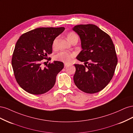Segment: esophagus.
I'll use <instances>...</instances> for the list:
<instances>
[{
	"label": "esophagus",
	"instance_id": "34e87169",
	"mask_svg": "<svg viewBox=\"0 0 133 133\" xmlns=\"http://www.w3.org/2000/svg\"><path fill=\"white\" fill-rule=\"evenodd\" d=\"M69 64H66V63L64 64V66H65V67L68 66H69Z\"/></svg>",
	"mask_w": 133,
	"mask_h": 133
}]
</instances>
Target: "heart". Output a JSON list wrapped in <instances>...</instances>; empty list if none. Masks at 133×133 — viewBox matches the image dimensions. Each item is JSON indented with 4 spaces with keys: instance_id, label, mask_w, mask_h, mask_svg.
I'll use <instances>...</instances> for the list:
<instances>
[{
    "instance_id": "obj_1",
    "label": "heart",
    "mask_w": 133,
    "mask_h": 133,
    "mask_svg": "<svg viewBox=\"0 0 133 133\" xmlns=\"http://www.w3.org/2000/svg\"><path fill=\"white\" fill-rule=\"evenodd\" d=\"M68 39L69 41L71 42L75 38H78L77 35L75 33H73V32H70L67 35ZM56 44H57V39H55L53 43V48H55L56 47ZM76 55V53H71V52H67L65 51H62L59 52V53L56 54L54 56V59L59 61L62 62L63 63H65L66 64L70 63Z\"/></svg>"
}]
</instances>
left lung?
Segmentation results:
<instances>
[{
	"instance_id": "obj_1",
	"label": "left lung",
	"mask_w": 133,
	"mask_h": 133,
	"mask_svg": "<svg viewBox=\"0 0 133 133\" xmlns=\"http://www.w3.org/2000/svg\"><path fill=\"white\" fill-rule=\"evenodd\" d=\"M73 30L79 35L82 48L76 59L85 64H74V83L87 93L98 92L110 82L117 65L113 42L109 35L94 24L78 25Z\"/></svg>"
}]
</instances>
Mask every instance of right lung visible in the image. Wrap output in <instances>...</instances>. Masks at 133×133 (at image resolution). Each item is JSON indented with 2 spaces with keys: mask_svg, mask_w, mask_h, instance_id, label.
Wrapping results in <instances>:
<instances>
[{
  "mask_svg": "<svg viewBox=\"0 0 133 133\" xmlns=\"http://www.w3.org/2000/svg\"><path fill=\"white\" fill-rule=\"evenodd\" d=\"M64 30V27L39 28L22 34L18 40L11 65L17 83L26 92L42 94L54 87L64 64L54 61L43 69L42 60L52 53L54 39Z\"/></svg>",
  "mask_w": 133,
  "mask_h": 133,
  "instance_id": "obj_1",
  "label": "right lung"
}]
</instances>
